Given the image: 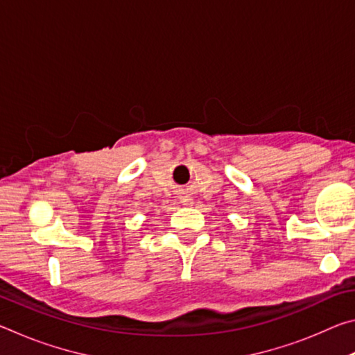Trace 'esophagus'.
Listing matches in <instances>:
<instances>
[{
	"mask_svg": "<svg viewBox=\"0 0 355 355\" xmlns=\"http://www.w3.org/2000/svg\"><path fill=\"white\" fill-rule=\"evenodd\" d=\"M182 203H183V205H186V207H192V203H194V200H192L191 197H183Z\"/></svg>",
	"mask_w": 355,
	"mask_h": 355,
	"instance_id": "34e87169",
	"label": "esophagus"
}]
</instances>
